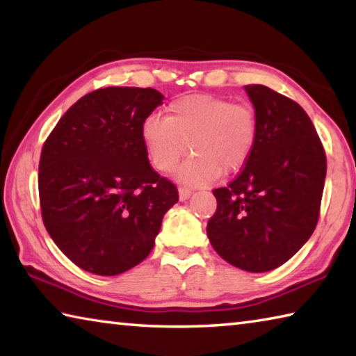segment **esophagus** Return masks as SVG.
Here are the masks:
<instances>
[{
	"instance_id": "1",
	"label": "esophagus",
	"mask_w": 356,
	"mask_h": 356,
	"mask_svg": "<svg viewBox=\"0 0 356 356\" xmlns=\"http://www.w3.org/2000/svg\"><path fill=\"white\" fill-rule=\"evenodd\" d=\"M190 196H191V190L186 188V186H180V188H179V200L185 201V200H188Z\"/></svg>"
}]
</instances>
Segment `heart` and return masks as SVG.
<instances>
[{"label": "heart", "mask_w": 356, "mask_h": 356, "mask_svg": "<svg viewBox=\"0 0 356 356\" xmlns=\"http://www.w3.org/2000/svg\"><path fill=\"white\" fill-rule=\"evenodd\" d=\"M141 141L150 165L163 174L176 170L188 146L191 156L176 177L207 185L246 165L256 147L257 118L252 108L229 99L191 94L174 100L165 119H144Z\"/></svg>", "instance_id": "heart-1"}]
</instances>
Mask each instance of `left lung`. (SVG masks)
<instances>
[{
	"label": "left lung",
	"mask_w": 356,
	"mask_h": 356,
	"mask_svg": "<svg viewBox=\"0 0 356 356\" xmlns=\"http://www.w3.org/2000/svg\"><path fill=\"white\" fill-rule=\"evenodd\" d=\"M257 118V141L242 172L213 190L207 222L213 250L234 267L270 272L314 232L327 176L317 131L297 102L264 84L245 86Z\"/></svg>",
	"instance_id": "left-lung-1"
}]
</instances>
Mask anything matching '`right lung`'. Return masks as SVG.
<instances>
[{
	"instance_id": "add662e5",
	"label": "right lung",
	"mask_w": 356,
	"mask_h": 356,
	"mask_svg": "<svg viewBox=\"0 0 356 356\" xmlns=\"http://www.w3.org/2000/svg\"><path fill=\"white\" fill-rule=\"evenodd\" d=\"M163 99L152 88L97 89L65 111L42 149L44 225L58 248L89 273L114 276L143 262L179 201L141 141L144 119Z\"/></svg>"
}]
</instances>
